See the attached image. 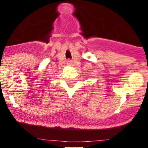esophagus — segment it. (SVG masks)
<instances>
[{
  "mask_svg": "<svg viewBox=\"0 0 148 148\" xmlns=\"http://www.w3.org/2000/svg\"><path fill=\"white\" fill-rule=\"evenodd\" d=\"M71 63V61L70 60H67V64H70Z\"/></svg>",
  "mask_w": 148,
  "mask_h": 148,
  "instance_id": "34e87169",
  "label": "esophagus"
}]
</instances>
